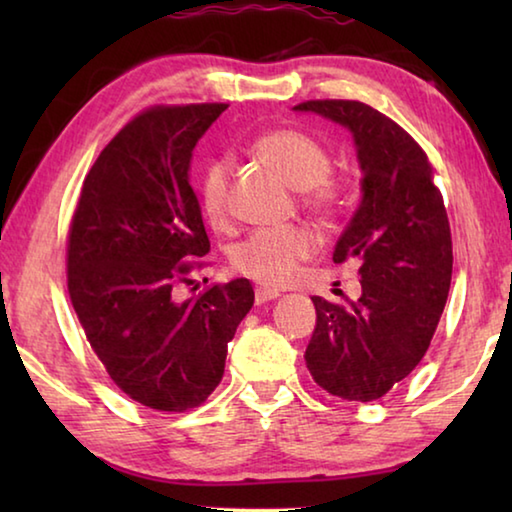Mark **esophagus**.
Wrapping results in <instances>:
<instances>
[{
  "label": "esophagus",
  "mask_w": 512,
  "mask_h": 512,
  "mask_svg": "<svg viewBox=\"0 0 512 512\" xmlns=\"http://www.w3.org/2000/svg\"><path fill=\"white\" fill-rule=\"evenodd\" d=\"M275 298H280V293L277 291H273V289H255V300H257V305H264V302H268V300H275Z\"/></svg>",
  "instance_id": "esophagus-1"
}]
</instances>
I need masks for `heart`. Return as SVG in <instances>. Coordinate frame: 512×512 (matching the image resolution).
I'll return each mask as SVG.
<instances>
[{"instance_id": "b5f03b06", "label": "heart", "mask_w": 512, "mask_h": 512, "mask_svg": "<svg viewBox=\"0 0 512 512\" xmlns=\"http://www.w3.org/2000/svg\"><path fill=\"white\" fill-rule=\"evenodd\" d=\"M259 160L280 173L305 196V205L318 214H332L341 203V183L332 169L325 144L298 128H275L253 142ZM230 160H214L198 180V203L207 223L216 230L230 225ZM318 250V237L305 225L257 230L230 253L232 268L262 287L280 289L296 280L302 262Z\"/></svg>"}]
</instances>
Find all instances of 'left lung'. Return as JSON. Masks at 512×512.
<instances>
[{
	"mask_svg": "<svg viewBox=\"0 0 512 512\" xmlns=\"http://www.w3.org/2000/svg\"><path fill=\"white\" fill-rule=\"evenodd\" d=\"M316 112L348 128L357 146L361 203L334 262L361 259V296L334 305L314 296L316 329L305 361L316 384L348 402L384 397L422 361L452 284V232L422 146L361 101L316 99Z\"/></svg>",
	"mask_w": 512,
	"mask_h": 512,
	"instance_id": "1",
	"label": "left lung"
}]
</instances>
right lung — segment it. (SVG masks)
<instances>
[{
	"instance_id": "add662e5",
	"label": "right lung",
	"mask_w": 512,
	"mask_h": 512,
	"mask_svg": "<svg viewBox=\"0 0 512 512\" xmlns=\"http://www.w3.org/2000/svg\"><path fill=\"white\" fill-rule=\"evenodd\" d=\"M225 108L153 106L133 117L92 164L69 225L67 291L90 348L119 391L155 411L207 400L255 302L244 277L176 296L210 253L189 162Z\"/></svg>"
}]
</instances>
